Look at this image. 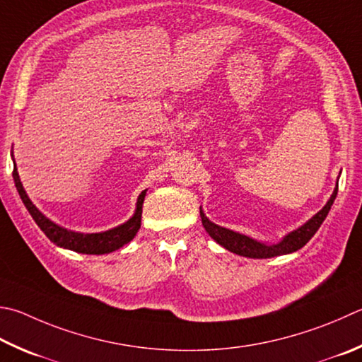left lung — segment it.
<instances>
[{
  "label": "left lung",
  "mask_w": 362,
  "mask_h": 362,
  "mask_svg": "<svg viewBox=\"0 0 362 362\" xmlns=\"http://www.w3.org/2000/svg\"><path fill=\"white\" fill-rule=\"evenodd\" d=\"M337 189H339V179L336 183V188H334L331 198L327 199L325 207L321 209L320 212L315 214L310 220H307L304 225L299 226L298 229H294L291 233H288L286 235L281 238L280 242H275V244L256 240L253 238H250V235L235 233L233 229H228L225 226L215 225L214 221H210L207 218L206 214H204V210L201 209L202 226L206 228V231L209 233L210 238L216 242V244H220L223 248L229 250L231 253L245 256V258L264 259V258H274V256H280V255H288V253L298 252V250L304 247L307 242L313 238L315 233L318 231L321 223L325 221L327 214H329L334 201H336Z\"/></svg>",
  "instance_id": "left-lung-1"
}]
</instances>
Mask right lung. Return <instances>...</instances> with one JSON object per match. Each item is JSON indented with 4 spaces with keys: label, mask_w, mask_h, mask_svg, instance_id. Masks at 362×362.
<instances>
[{
    "label": "right lung",
    "mask_w": 362,
    "mask_h": 362,
    "mask_svg": "<svg viewBox=\"0 0 362 362\" xmlns=\"http://www.w3.org/2000/svg\"><path fill=\"white\" fill-rule=\"evenodd\" d=\"M12 161H14V173H12V177H14L16 188L18 194H21L26 210H28L30 215L33 216V220L36 221V225L41 228V231L47 235L55 245L63 247L66 250H72V252H77V253H85V255H106V253L115 252V250L122 248L123 245H127L128 242L134 239L137 231H139L141 218H142V204H144V199H146L147 189H144V192L139 194V198H137V202H136L134 214L128 221H124L115 228H110L107 231L77 233L57 225L55 221H52L49 216H45L41 210L33 204V201L28 198V194L25 192V188L21 182V177H18L14 155H12Z\"/></svg>",
    "instance_id": "obj_1"
}]
</instances>
